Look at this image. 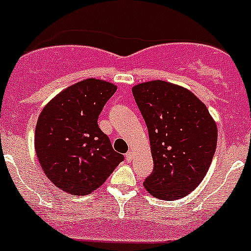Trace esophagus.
Returning <instances> with one entry per match:
<instances>
[{
	"label": "esophagus",
	"mask_w": 251,
	"mask_h": 251,
	"mask_svg": "<svg viewBox=\"0 0 251 251\" xmlns=\"http://www.w3.org/2000/svg\"><path fill=\"white\" fill-rule=\"evenodd\" d=\"M125 157H126V160L130 162V161H132V158H133V153L132 152H127V153L125 154Z\"/></svg>",
	"instance_id": "34e87169"
}]
</instances>
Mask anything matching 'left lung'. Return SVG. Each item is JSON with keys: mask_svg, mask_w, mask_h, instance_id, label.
Returning a JSON list of instances; mask_svg holds the SVG:
<instances>
[{"mask_svg": "<svg viewBox=\"0 0 251 251\" xmlns=\"http://www.w3.org/2000/svg\"><path fill=\"white\" fill-rule=\"evenodd\" d=\"M133 98L151 145L153 171L144 186L160 200H179L204 178L218 130L207 106L187 89L163 80L139 84Z\"/></svg>", "mask_w": 251, "mask_h": 251, "instance_id": "obj_1", "label": "left lung"}]
</instances>
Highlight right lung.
<instances>
[{"instance_id": "obj_1", "label": "right lung", "mask_w": 251, "mask_h": 251, "mask_svg": "<svg viewBox=\"0 0 251 251\" xmlns=\"http://www.w3.org/2000/svg\"><path fill=\"white\" fill-rule=\"evenodd\" d=\"M116 86L85 79L69 86L39 115L34 135L37 157L46 176L58 188L86 196L101 186L124 161L98 119Z\"/></svg>"}]
</instances>
